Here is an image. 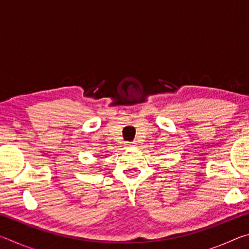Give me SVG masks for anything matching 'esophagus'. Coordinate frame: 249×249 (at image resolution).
Masks as SVG:
<instances>
[{"mask_svg":"<svg viewBox=\"0 0 249 249\" xmlns=\"http://www.w3.org/2000/svg\"><path fill=\"white\" fill-rule=\"evenodd\" d=\"M128 146H130V147H135V146H136V142H128Z\"/></svg>","mask_w":249,"mask_h":249,"instance_id":"esophagus-1","label":"esophagus"}]
</instances>
